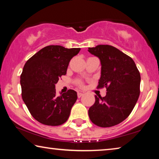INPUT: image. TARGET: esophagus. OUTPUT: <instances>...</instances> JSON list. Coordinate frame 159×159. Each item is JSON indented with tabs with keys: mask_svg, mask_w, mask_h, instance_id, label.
Here are the masks:
<instances>
[{
	"mask_svg": "<svg viewBox=\"0 0 159 159\" xmlns=\"http://www.w3.org/2000/svg\"><path fill=\"white\" fill-rule=\"evenodd\" d=\"M84 95V94H83V93H80V92H79L78 93V98H81V97Z\"/></svg>",
	"mask_w": 159,
	"mask_h": 159,
	"instance_id": "esophagus-1",
	"label": "esophagus"
}]
</instances>
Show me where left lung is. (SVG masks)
<instances>
[{"label": "left lung", "instance_id": "obj_1", "mask_svg": "<svg viewBox=\"0 0 159 159\" xmlns=\"http://www.w3.org/2000/svg\"><path fill=\"white\" fill-rule=\"evenodd\" d=\"M88 50L100 61L98 88H107L105 97L95 95V102L88 115L94 124L111 127L128 118L135 106L139 96L140 74L133 59L111 45H98Z\"/></svg>", "mask_w": 159, "mask_h": 159}]
</instances>
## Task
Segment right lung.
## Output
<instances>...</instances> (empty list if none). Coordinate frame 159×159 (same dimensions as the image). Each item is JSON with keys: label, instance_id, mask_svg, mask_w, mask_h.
<instances>
[{"label": "right lung", "instance_id": "add662e5", "mask_svg": "<svg viewBox=\"0 0 159 159\" xmlns=\"http://www.w3.org/2000/svg\"><path fill=\"white\" fill-rule=\"evenodd\" d=\"M80 48L49 45L43 48L25 64L20 76L21 97L35 119L47 125L63 124L68 119L77 93L69 90L57 96L55 84L66 75L69 63Z\"/></svg>", "mask_w": 159, "mask_h": 159}]
</instances>
